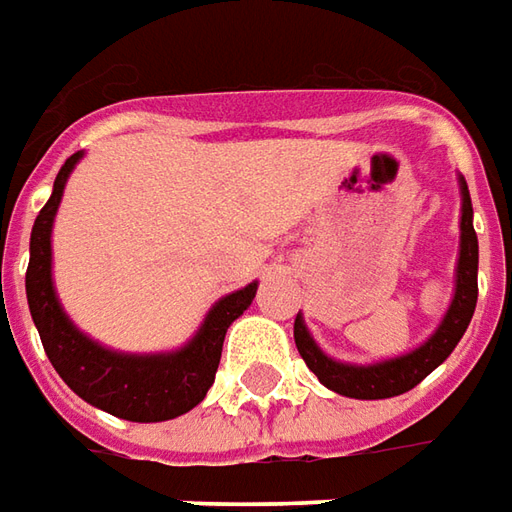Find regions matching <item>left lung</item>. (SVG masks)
<instances>
[{"instance_id":"left-lung-1","label":"left lung","mask_w":512,"mask_h":512,"mask_svg":"<svg viewBox=\"0 0 512 512\" xmlns=\"http://www.w3.org/2000/svg\"><path fill=\"white\" fill-rule=\"evenodd\" d=\"M460 253L454 267V295L449 309L438 323V329L426 337L418 348H412L401 357L357 365V362H340L329 357L315 337L309 334L303 315L295 317V345L301 351L303 362L315 373L320 384L348 398L376 401V398H393L421 384L432 370L443 365L449 354L457 348L460 337L468 329L474 309H477V267H479V242L474 231V209L465 178H460Z\"/></svg>"}]
</instances>
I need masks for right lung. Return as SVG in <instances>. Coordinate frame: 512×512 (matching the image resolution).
<instances>
[{
  "label": "right lung",
  "instance_id": "right-lung-1",
  "mask_svg": "<svg viewBox=\"0 0 512 512\" xmlns=\"http://www.w3.org/2000/svg\"><path fill=\"white\" fill-rule=\"evenodd\" d=\"M80 158L83 150L66 158L47 206L38 211L30 234V264L24 287L35 329L41 334L52 368L91 407L136 424L178 418L197 407L209 393L220 365L225 331L253 303L259 281L220 298L206 312L192 340L175 351L125 354L91 340L63 312L52 281V225L66 181Z\"/></svg>",
  "mask_w": 512,
  "mask_h": 512
}]
</instances>
